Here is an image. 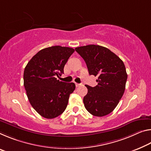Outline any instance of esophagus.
<instances>
[{
	"mask_svg": "<svg viewBox=\"0 0 151 151\" xmlns=\"http://www.w3.org/2000/svg\"><path fill=\"white\" fill-rule=\"evenodd\" d=\"M75 85H76V87H79V86H81V84H78V83H75Z\"/></svg>",
	"mask_w": 151,
	"mask_h": 151,
	"instance_id": "obj_1",
	"label": "esophagus"
}]
</instances>
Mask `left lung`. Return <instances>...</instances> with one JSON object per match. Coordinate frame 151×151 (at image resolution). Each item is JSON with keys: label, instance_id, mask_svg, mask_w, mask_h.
I'll return each instance as SVG.
<instances>
[{"label": "left lung", "instance_id": "1", "mask_svg": "<svg viewBox=\"0 0 151 151\" xmlns=\"http://www.w3.org/2000/svg\"><path fill=\"white\" fill-rule=\"evenodd\" d=\"M75 50L84 59L89 75L98 76L95 87L85 85L88 89L83 98L85 108L95 116H106L123 96L128 77L125 65L116 54L101 45H84Z\"/></svg>", "mask_w": 151, "mask_h": 151}]
</instances>
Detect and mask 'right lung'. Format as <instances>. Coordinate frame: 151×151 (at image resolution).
I'll return each instance as SVG.
<instances>
[{
  "label": "right lung",
  "instance_id": "1",
  "mask_svg": "<svg viewBox=\"0 0 151 151\" xmlns=\"http://www.w3.org/2000/svg\"><path fill=\"white\" fill-rule=\"evenodd\" d=\"M75 50L60 45L42 49L32 57L23 74L24 87L29 101L40 116L47 119L62 114L69 96L75 89L74 83L56 78L64 73V67Z\"/></svg>",
  "mask_w": 151,
  "mask_h": 151
}]
</instances>
